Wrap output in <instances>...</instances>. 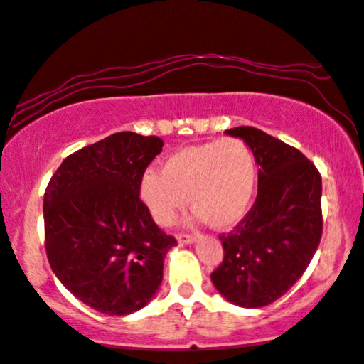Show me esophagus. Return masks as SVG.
Returning <instances> with one entry per match:
<instances>
[{"label": "esophagus", "mask_w": 364, "mask_h": 364, "mask_svg": "<svg viewBox=\"0 0 364 364\" xmlns=\"http://www.w3.org/2000/svg\"><path fill=\"white\" fill-rule=\"evenodd\" d=\"M176 238H178L179 243H193V242H197V237H195V235H188V233H179Z\"/></svg>", "instance_id": "esophagus-1"}]
</instances>
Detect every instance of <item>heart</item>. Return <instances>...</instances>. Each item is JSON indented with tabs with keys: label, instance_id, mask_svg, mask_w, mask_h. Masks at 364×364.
<instances>
[{
	"label": "heart",
	"instance_id": "heart-1",
	"mask_svg": "<svg viewBox=\"0 0 364 364\" xmlns=\"http://www.w3.org/2000/svg\"><path fill=\"white\" fill-rule=\"evenodd\" d=\"M255 186L254 151L240 138H223L185 146L164 161L162 171H146L139 198L159 226H169L188 195L197 221L228 230L249 213Z\"/></svg>",
	"mask_w": 364,
	"mask_h": 364
}]
</instances>
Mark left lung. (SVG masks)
<instances>
[{
	"label": "left lung",
	"mask_w": 364,
	"mask_h": 364,
	"mask_svg": "<svg viewBox=\"0 0 364 364\" xmlns=\"http://www.w3.org/2000/svg\"><path fill=\"white\" fill-rule=\"evenodd\" d=\"M242 138L259 166L252 209L221 235L225 257L210 279L242 307H264L304 274L323 233L321 176L294 146L250 126L226 129Z\"/></svg>",
	"instance_id": "left-lung-1"
}]
</instances>
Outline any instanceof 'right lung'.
Listing matches in <instances>:
<instances>
[{
  "label": "right lung",
  "mask_w": 364,
  "mask_h": 364,
  "mask_svg": "<svg viewBox=\"0 0 364 364\" xmlns=\"http://www.w3.org/2000/svg\"><path fill=\"white\" fill-rule=\"evenodd\" d=\"M162 146L157 136L110 134L70 154L46 186L51 269L79 301L109 316L149 304L176 245L139 198V179Z\"/></svg>",
  "instance_id": "add662e5"
}]
</instances>
